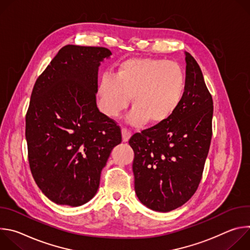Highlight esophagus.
Returning a JSON list of instances; mask_svg holds the SVG:
<instances>
[{
    "label": "esophagus",
    "instance_id": "esophagus-1",
    "mask_svg": "<svg viewBox=\"0 0 250 250\" xmlns=\"http://www.w3.org/2000/svg\"><path fill=\"white\" fill-rule=\"evenodd\" d=\"M122 134H123V140H124L125 142L128 141V139H129L130 136H131V132H130L127 128H125V127H124V128L122 129Z\"/></svg>",
    "mask_w": 250,
    "mask_h": 250
}]
</instances>
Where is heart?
Masks as SVG:
<instances>
[{
  "label": "heart",
  "instance_id": "obj_1",
  "mask_svg": "<svg viewBox=\"0 0 250 250\" xmlns=\"http://www.w3.org/2000/svg\"><path fill=\"white\" fill-rule=\"evenodd\" d=\"M186 88L182 67L155 58H132L124 61L114 77L104 76L98 88L103 111L118 117L130 103L128 122L141 125L147 121L160 125L179 108Z\"/></svg>",
  "mask_w": 250,
  "mask_h": 250
}]
</instances>
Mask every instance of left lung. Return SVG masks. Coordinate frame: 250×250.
Instances as JSON below:
<instances>
[{
	"instance_id": "1",
	"label": "left lung",
	"mask_w": 250,
	"mask_h": 250,
	"mask_svg": "<svg viewBox=\"0 0 250 250\" xmlns=\"http://www.w3.org/2000/svg\"><path fill=\"white\" fill-rule=\"evenodd\" d=\"M186 55V88L179 108L166 122L134 133L132 171L138 200L167 212L184 205L197 191L211 139L212 98L202 70Z\"/></svg>"
}]
</instances>
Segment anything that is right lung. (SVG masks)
<instances>
[{"label":"right lung","instance_id":"obj_1","mask_svg":"<svg viewBox=\"0 0 250 250\" xmlns=\"http://www.w3.org/2000/svg\"><path fill=\"white\" fill-rule=\"evenodd\" d=\"M105 47H62L33 86L25 115L33 179L58 205L78 207L97 193L101 172L122 142L117 123L99 111L98 69Z\"/></svg>","mask_w":250,"mask_h":250}]
</instances>
